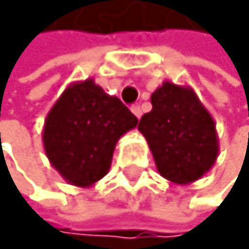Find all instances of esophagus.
<instances>
[{
	"instance_id": "1",
	"label": "esophagus",
	"mask_w": 249,
	"mask_h": 249,
	"mask_svg": "<svg viewBox=\"0 0 249 249\" xmlns=\"http://www.w3.org/2000/svg\"><path fill=\"white\" fill-rule=\"evenodd\" d=\"M132 112L135 114V117H137V119H140V117H142V107H140V106H132Z\"/></svg>"
}]
</instances>
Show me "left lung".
<instances>
[{
	"label": "left lung",
	"mask_w": 249,
	"mask_h": 249,
	"mask_svg": "<svg viewBox=\"0 0 249 249\" xmlns=\"http://www.w3.org/2000/svg\"><path fill=\"white\" fill-rule=\"evenodd\" d=\"M151 105L138 130L146 138L158 172L177 185L196 182L219 156L213 116L192 87L169 80L154 90Z\"/></svg>",
	"instance_id": "8db88e82"
}]
</instances>
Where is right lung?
Instances as JSON below:
<instances>
[{"mask_svg": "<svg viewBox=\"0 0 249 249\" xmlns=\"http://www.w3.org/2000/svg\"><path fill=\"white\" fill-rule=\"evenodd\" d=\"M137 124L119 98L87 78L71 83L50 109L43 148L67 183L87 188L109 172L119 138Z\"/></svg>", "mask_w": 249, "mask_h": 249, "instance_id": "1", "label": "right lung"}]
</instances>
